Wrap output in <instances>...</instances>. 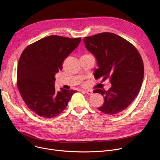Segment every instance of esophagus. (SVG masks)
Segmentation results:
<instances>
[{"label": "esophagus", "instance_id": "34e87169", "mask_svg": "<svg viewBox=\"0 0 160 160\" xmlns=\"http://www.w3.org/2000/svg\"><path fill=\"white\" fill-rule=\"evenodd\" d=\"M83 91L84 93L88 94V95H91L93 94V91H91V90H83V91Z\"/></svg>", "mask_w": 160, "mask_h": 160}]
</instances>
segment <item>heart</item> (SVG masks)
I'll use <instances>...</instances> for the list:
<instances>
[{"instance_id": "1", "label": "heart", "mask_w": 160, "mask_h": 160, "mask_svg": "<svg viewBox=\"0 0 160 160\" xmlns=\"http://www.w3.org/2000/svg\"><path fill=\"white\" fill-rule=\"evenodd\" d=\"M87 55H89V54H87ZM84 56H86V55H84Z\"/></svg>"}]
</instances>
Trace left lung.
<instances>
[{"label":"left lung","instance_id":"obj_1","mask_svg":"<svg viewBox=\"0 0 160 160\" xmlns=\"http://www.w3.org/2000/svg\"><path fill=\"white\" fill-rule=\"evenodd\" d=\"M83 40L97 60L95 78H109L112 84L107 91L95 90L104 98L98 109L108 115L122 112L136 98L143 80L144 66L139 53L130 42L113 33H100Z\"/></svg>","mask_w":160,"mask_h":160}]
</instances>
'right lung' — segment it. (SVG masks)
Returning a JSON list of instances; mask_svg holds the SVG:
<instances>
[{
    "label": "right lung",
    "mask_w": 160,
    "mask_h": 160,
    "mask_svg": "<svg viewBox=\"0 0 160 160\" xmlns=\"http://www.w3.org/2000/svg\"><path fill=\"white\" fill-rule=\"evenodd\" d=\"M81 38L50 36L25 48L18 66V88L25 104L41 117L52 118L66 108L75 90L56 91L55 75Z\"/></svg>",
    "instance_id": "right-lung-1"
}]
</instances>
